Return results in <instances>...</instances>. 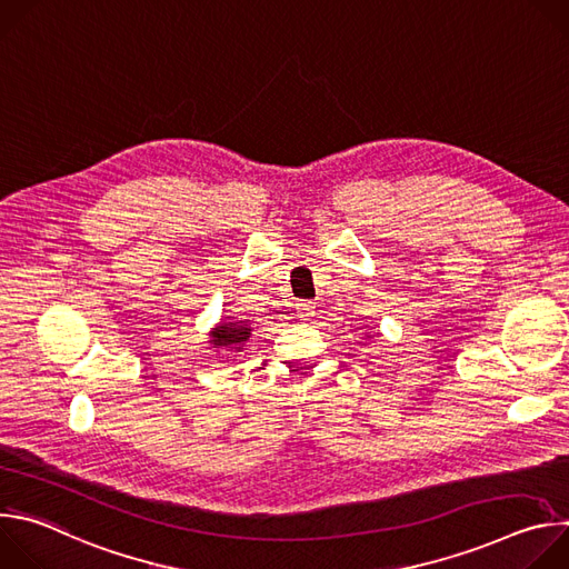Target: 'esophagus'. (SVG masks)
Wrapping results in <instances>:
<instances>
[{
	"label": "esophagus",
	"mask_w": 569,
	"mask_h": 569,
	"mask_svg": "<svg viewBox=\"0 0 569 569\" xmlns=\"http://www.w3.org/2000/svg\"><path fill=\"white\" fill-rule=\"evenodd\" d=\"M312 315H315V303H312V301H301V303H297V317L310 319Z\"/></svg>",
	"instance_id": "1"
}]
</instances>
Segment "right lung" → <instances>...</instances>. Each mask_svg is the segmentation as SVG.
Here are the masks:
<instances>
[{"mask_svg":"<svg viewBox=\"0 0 569 569\" xmlns=\"http://www.w3.org/2000/svg\"><path fill=\"white\" fill-rule=\"evenodd\" d=\"M252 336V327L248 321H220L209 331V345L216 351H227V353H238Z\"/></svg>","mask_w":569,"mask_h":569,"instance_id":"add662e5","label":"right lung"}]
</instances>
